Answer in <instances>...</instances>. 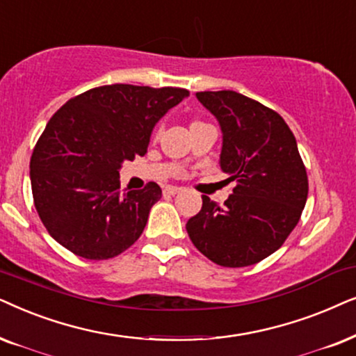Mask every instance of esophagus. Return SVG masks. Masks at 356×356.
Masks as SVG:
<instances>
[{
	"instance_id": "obj_1",
	"label": "esophagus",
	"mask_w": 356,
	"mask_h": 356,
	"mask_svg": "<svg viewBox=\"0 0 356 356\" xmlns=\"http://www.w3.org/2000/svg\"><path fill=\"white\" fill-rule=\"evenodd\" d=\"M163 192L165 193V195H175V193L181 192V188L174 187V186H165V187L163 188Z\"/></svg>"
}]
</instances>
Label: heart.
Wrapping results in <instances>:
<instances>
[{
  "mask_svg": "<svg viewBox=\"0 0 356 356\" xmlns=\"http://www.w3.org/2000/svg\"><path fill=\"white\" fill-rule=\"evenodd\" d=\"M200 123H205V122H202V120H193V122L191 123V127H193V125H200ZM158 131H159V129H156V130H154V135H158Z\"/></svg>",
  "mask_w": 356,
  "mask_h": 356,
  "instance_id": "heart-1",
  "label": "heart"
}]
</instances>
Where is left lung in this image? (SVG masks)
Returning <instances> with one entry per match:
<instances>
[{"label":"left lung","mask_w":356,"mask_h":356,"mask_svg":"<svg viewBox=\"0 0 356 356\" xmlns=\"http://www.w3.org/2000/svg\"><path fill=\"white\" fill-rule=\"evenodd\" d=\"M195 96L220 122V165L236 187L225 207L202 197L188 238L221 267H248L280 249L300 221L309 187L305 163L280 113L236 91Z\"/></svg>","instance_id":"1"}]
</instances>
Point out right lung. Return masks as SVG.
Returning a JSON list of instances; mask_svg holds the SVG:
<instances>
[{"mask_svg": "<svg viewBox=\"0 0 356 356\" xmlns=\"http://www.w3.org/2000/svg\"><path fill=\"white\" fill-rule=\"evenodd\" d=\"M187 96L182 88L107 84L54 113L32 151L31 186L56 243L79 257L106 260L140 238L163 192L156 182L120 191L118 169L145 156L156 122Z\"/></svg>", "mask_w": 356, "mask_h": 356, "instance_id": "add662e5", "label": "right lung"}]
</instances>
